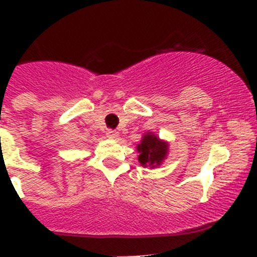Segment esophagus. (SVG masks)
<instances>
[{
  "label": "esophagus",
  "mask_w": 257,
  "mask_h": 257,
  "mask_svg": "<svg viewBox=\"0 0 257 257\" xmlns=\"http://www.w3.org/2000/svg\"><path fill=\"white\" fill-rule=\"evenodd\" d=\"M107 137H108V138H110V139H118L119 133L116 131H113V129H108Z\"/></svg>",
  "instance_id": "esophagus-1"
}]
</instances>
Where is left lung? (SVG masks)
<instances>
[{
	"instance_id": "left-lung-1",
	"label": "left lung",
	"mask_w": 257,
	"mask_h": 257,
	"mask_svg": "<svg viewBox=\"0 0 257 257\" xmlns=\"http://www.w3.org/2000/svg\"><path fill=\"white\" fill-rule=\"evenodd\" d=\"M167 142H163L155 134L147 133L143 136L141 144L137 145L139 152L138 160L143 167L157 168L164 162L168 155Z\"/></svg>"
}]
</instances>
